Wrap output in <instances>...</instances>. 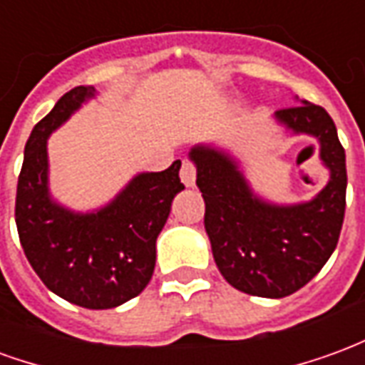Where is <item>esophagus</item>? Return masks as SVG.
<instances>
[{
  "label": "esophagus",
  "mask_w": 365,
  "mask_h": 365,
  "mask_svg": "<svg viewBox=\"0 0 365 365\" xmlns=\"http://www.w3.org/2000/svg\"><path fill=\"white\" fill-rule=\"evenodd\" d=\"M180 178L185 187H193L195 185V166L190 160H183L182 170H180Z\"/></svg>",
  "instance_id": "1"
}]
</instances>
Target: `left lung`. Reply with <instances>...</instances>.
<instances>
[{
    "label": "left lung",
    "instance_id": "8db88e82",
    "mask_svg": "<svg viewBox=\"0 0 365 365\" xmlns=\"http://www.w3.org/2000/svg\"><path fill=\"white\" fill-rule=\"evenodd\" d=\"M293 135L321 144L329 183L311 201L275 205L246 182L229 152L197 144L190 152L205 199V230L222 277L248 295L282 299L313 279L334 252L346 209V154L334 120L321 105L301 101L275 111Z\"/></svg>",
    "mask_w": 365,
    "mask_h": 365
}]
</instances>
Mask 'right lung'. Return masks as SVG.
I'll use <instances>...</instances> for the list:
<instances>
[{
  "mask_svg": "<svg viewBox=\"0 0 365 365\" xmlns=\"http://www.w3.org/2000/svg\"><path fill=\"white\" fill-rule=\"evenodd\" d=\"M93 96L96 88L78 86L35 125L17 182L15 222L29 264L52 293L86 309H113L150 282L156 238L183 190L182 162L136 174L111 203L91 213L56 203L48 190L46 140Z\"/></svg>",
  "mask_w": 365,
  "mask_h": 365,
  "instance_id": "1",
  "label": "right lung"
}]
</instances>
